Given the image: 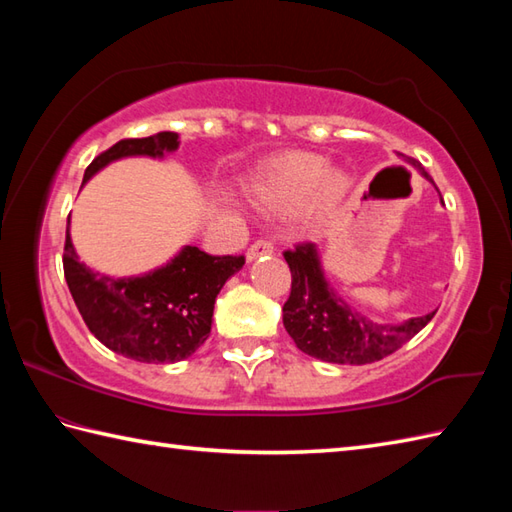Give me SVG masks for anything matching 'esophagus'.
Returning <instances> with one entry per match:
<instances>
[{
	"label": "esophagus",
	"instance_id": "34e87169",
	"mask_svg": "<svg viewBox=\"0 0 512 512\" xmlns=\"http://www.w3.org/2000/svg\"><path fill=\"white\" fill-rule=\"evenodd\" d=\"M273 253H275V242H273V239H270V237H259V239H255L253 244H250L246 257H248V262H253V259H257V257L273 255Z\"/></svg>",
	"mask_w": 512,
	"mask_h": 512
}]
</instances>
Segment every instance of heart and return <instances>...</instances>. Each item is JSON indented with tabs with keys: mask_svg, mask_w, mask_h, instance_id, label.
Instances as JSON below:
<instances>
[{
	"mask_svg": "<svg viewBox=\"0 0 512 512\" xmlns=\"http://www.w3.org/2000/svg\"><path fill=\"white\" fill-rule=\"evenodd\" d=\"M350 191V178L328 171V162L314 154H288L259 173L253 182L257 204L270 211H297L312 195L321 211H330Z\"/></svg>",
	"mask_w": 512,
	"mask_h": 512,
	"instance_id": "obj_1",
	"label": "heart"
}]
</instances>
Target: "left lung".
<instances>
[{
	"label": "left lung",
	"instance_id": "left-lung-1",
	"mask_svg": "<svg viewBox=\"0 0 512 512\" xmlns=\"http://www.w3.org/2000/svg\"><path fill=\"white\" fill-rule=\"evenodd\" d=\"M411 162L431 180L416 160ZM284 259L292 275L290 297L284 303V328L301 352L325 363L367 365L380 361L411 341L436 314L429 312L400 325L374 323L347 306L325 281L317 246L295 244L286 250Z\"/></svg>",
	"mask_w": 512,
	"mask_h": 512
}]
</instances>
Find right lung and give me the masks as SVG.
<instances>
[{
    "label": "right lung",
    "instance_id": "right-lung-1",
    "mask_svg": "<svg viewBox=\"0 0 512 512\" xmlns=\"http://www.w3.org/2000/svg\"><path fill=\"white\" fill-rule=\"evenodd\" d=\"M173 149V132L123 138L90 162L83 182L112 160L160 158ZM244 262V255H209L187 246L154 273L114 279L79 262L68 231L63 246L65 281L85 325L105 347L138 363H176L198 350L209 339L215 297Z\"/></svg>",
    "mask_w": 512,
    "mask_h": 512
}]
</instances>
